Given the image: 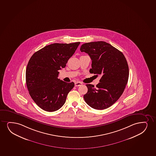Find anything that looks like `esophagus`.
Wrapping results in <instances>:
<instances>
[{
	"label": "esophagus",
	"instance_id": "esophagus-1",
	"mask_svg": "<svg viewBox=\"0 0 156 156\" xmlns=\"http://www.w3.org/2000/svg\"><path fill=\"white\" fill-rule=\"evenodd\" d=\"M82 85V83L80 82H76L75 83V87H79Z\"/></svg>",
	"mask_w": 156,
	"mask_h": 156
}]
</instances>
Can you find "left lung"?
I'll return each instance as SVG.
<instances>
[{
  "label": "left lung",
  "mask_w": 156,
  "mask_h": 156,
  "mask_svg": "<svg viewBox=\"0 0 156 156\" xmlns=\"http://www.w3.org/2000/svg\"><path fill=\"white\" fill-rule=\"evenodd\" d=\"M80 51L91 58L90 72L101 75L96 87L86 85L88 91L84 95L85 102L97 110L108 108L120 98L128 83L129 72L126 58L121 51L105 41L83 44Z\"/></svg>",
  "instance_id": "1"
}]
</instances>
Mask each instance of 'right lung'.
Masks as SVG:
<instances>
[{"instance_id":"right-lung-1","label":"right lung","mask_w":156,"mask_h":156,"mask_svg":"<svg viewBox=\"0 0 156 156\" xmlns=\"http://www.w3.org/2000/svg\"><path fill=\"white\" fill-rule=\"evenodd\" d=\"M80 44H51L30 57L26 67V85L32 99L44 110L53 112L61 108L74 86V83L57 77Z\"/></svg>"}]
</instances>
